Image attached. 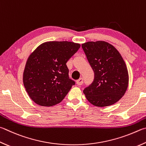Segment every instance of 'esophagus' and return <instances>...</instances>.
<instances>
[{"label":"esophagus","mask_w":146,"mask_h":146,"mask_svg":"<svg viewBox=\"0 0 146 146\" xmlns=\"http://www.w3.org/2000/svg\"><path fill=\"white\" fill-rule=\"evenodd\" d=\"M83 82H84L83 78H79L78 80H76V84H77L78 86H81V85H82V84H83Z\"/></svg>","instance_id":"esophagus-1"}]
</instances>
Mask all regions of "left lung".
I'll return each mask as SVG.
<instances>
[{"label": "left lung", "mask_w": 146, "mask_h": 146, "mask_svg": "<svg viewBox=\"0 0 146 146\" xmlns=\"http://www.w3.org/2000/svg\"><path fill=\"white\" fill-rule=\"evenodd\" d=\"M94 73L92 83L85 88L87 100L94 106L107 107L114 104L128 88V69L115 48L103 41H89L82 44Z\"/></svg>", "instance_id": "1"}]
</instances>
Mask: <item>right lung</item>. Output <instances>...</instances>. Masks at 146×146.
Here are the masks:
<instances>
[{
  "mask_svg": "<svg viewBox=\"0 0 146 146\" xmlns=\"http://www.w3.org/2000/svg\"><path fill=\"white\" fill-rule=\"evenodd\" d=\"M80 47V44L70 41H48L29 55L23 82L34 103L52 107L62 102L75 84L69 77L66 62Z\"/></svg>",
  "mask_w": 146,
  "mask_h": 146,
  "instance_id": "1",
  "label": "right lung"
}]
</instances>
